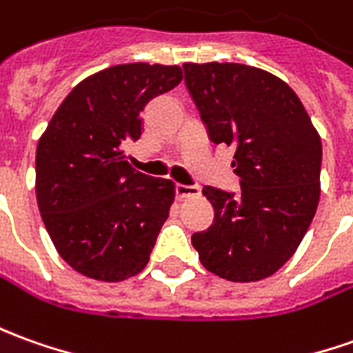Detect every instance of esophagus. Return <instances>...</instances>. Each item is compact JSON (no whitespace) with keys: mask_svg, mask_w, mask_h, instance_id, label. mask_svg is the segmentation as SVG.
Instances as JSON below:
<instances>
[{"mask_svg":"<svg viewBox=\"0 0 353 353\" xmlns=\"http://www.w3.org/2000/svg\"><path fill=\"white\" fill-rule=\"evenodd\" d=\"M176 193L179 199H189V196L201 195V189L195 185H183V183H176Z\"/></svg>","mask_w":353,"mask_h":353,"instance_id":"obj_1","label":"esophagus"}]
</instances>
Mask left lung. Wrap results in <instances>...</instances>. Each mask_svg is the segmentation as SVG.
Segmentation results:
<instances>
[{
    "label": "left lung",
    "mask_w": 353,
    "mask_h": 353,
    "mask_svg": "<svg viewBox=\"0 0 353 353\" xmlns=\"http://www.w3.org/2000/svg\"><path fill=\"white\" fill-rule=\"evenodd\" d=\"M189 92L214 145L236 148L241 193L207 185L214 222L191 236L208 272L259 282L282 268L321 196L323 145L301 100L280 77L241 63H183Z\"/></svg>",
    "instance_id": "left-lung-1"
}]
</instances>
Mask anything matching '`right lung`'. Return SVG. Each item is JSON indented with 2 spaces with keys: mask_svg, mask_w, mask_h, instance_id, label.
<instances>
[{
  "mask_svg": "<svg viewBox=\"0 0 353 353\" xmlns=\"http://www.w3.org/2000/svg\"><path fill=\"white\" fill-rule=\"evenodd\" d=\"M183 79L179 65L125 63L83 79L36 146V201L59 257L79 274L121 282L148 263L176 183L137 172L146 104Z\"/></svg>",
  "mask_w": 353,
  "mask_h": 353,
  "instance_id": "right-lung-1",
  "label": "right lung"
}]
</instances>
